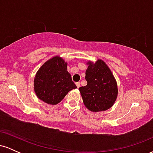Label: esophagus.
Returning <instances> with one entry per match:
<instances>
[{
  "label": "esophagus",
  "instance_id": "1",
  "mask_svg": "<svg viewBox=\"0 0 153 153\" xmlns=\"http://www.w3.org/2000/svg\"><path fill=\"white\" fill-rule=\"evenodd\" d=\"M75 84H76V86H77V88H79V87H80V82H77L76 83H75Z\"/></svg>",
  "mask_w": 153,
  "mask_h": 153
}]
</instances>
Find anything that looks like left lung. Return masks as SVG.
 <instances>
[{
  "instance_id": "obj_1",
  "label": "left lung",
  "mask_w": 153,
  "mask_h": 153,
  "mask_svg": "<svg viewBox=\"0 0 153 153\" xmlns=\"http://www.w3.org/2000/svg\"><path fill=\"white\" fill-rule=\"evenodd\" d=\"M85 71L87 85L79 88L84 104L91 111H106L114 105L118 94L117 84L108 67L101 59L89 62Z\"/></svg>"
}]
</instances>
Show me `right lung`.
I'll list each match as a JSON object with an SVG mask.
<instances>
[{
    "instance_id": "add662e5",
    "label": "right lung",
    "mask_w": 153,
    "mask_h": 153,
    "mask_svg": "<svg viewBox=\"0 0 153 153\" xmlns=\"http://www.w3.org/2000/svg\"><path fill=\"white\" fill-rule=\"evenodd\" d=\"M34 85L39 99L52 105L60 102L70 91L77 88L68 72L65 61L57 56L39 68Z\"/></svg>"
}]
</instances>
